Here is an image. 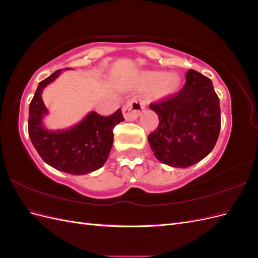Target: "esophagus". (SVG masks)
Instances as JSON below:
<instances>
[{
  "label": "esophagus",
  "instance_id": "obj_1",
  "mask_svg": "<svg viewBox=\"0 0 258 258\" xmlns=\"http://www.w3.org/2000/svg\"><path fill=\"white\" fill-rule=\"evenodd\" d=\"M144 107L145 103L143 101L137 98L130 99L122 106V114L127 120H135L137 117L141 114Z\"/></svg>",
  "mask_w": 258,
  "mask_h": 258
}]
</instances>
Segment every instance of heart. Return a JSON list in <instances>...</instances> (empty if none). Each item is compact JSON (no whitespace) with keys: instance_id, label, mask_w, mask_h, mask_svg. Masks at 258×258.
I'll use <instances>...</instances> for the list:
<instances>
[{"instance_id":"1","label":"heart","mask_w":258,"mask_h":258,"mask_svg":"<svg viewBox=\"0 0 258 258\" xmlns=\"http://www.w3.org/2000/svg\"><path fill=\"white\" fill-rule=\"evenodd\" d=\"M181 79L176 73H162L160 71L146 72L143 75V83L147 86H155L161 93L174 91L179 85Z\"/></svg>"}]
</instances>
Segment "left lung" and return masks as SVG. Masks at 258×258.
<instances>
[{"mask_svg":"<svg viewBox=\"0 0 258 258\" xmlns=\"http://www.w3.org/2000/svg\"><path fill=\"white\" fill-rule=\"evenodd\" d=\"M150 107L157 113L159 123L148 135V142L161 162L186 168L214 148L221 130V107L209 77L188 70L181 90Z\"/></svg>","mask_w":258,"mask_h":258,"instance_id":"obj_1","label":"left lung"}]
</instances>
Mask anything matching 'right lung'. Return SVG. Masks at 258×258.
I'll return each mask as SVG.
<instances>
[{
  "mask_svg": "<svg viewBox=\"0 0 258 258\" xmlns=\"http://www.w3.org/2000/svg\"><path fill=\"white\" fill-rule=\"evenodd\" d=\"M62 70H57L37 86L29 107V137L38 155L52 168L75 175L86 174L104 165L113 145V129L124 119L120 108L108 116L91 112L71 129L46 130L42 118L47 110L41 95L45 86L56 80Z\"/></svg>",
  "mask_w": 258,
  "mask_h": 258,
  "instance_id": "add662e5",
  "label": "right lung"
}]
</instances>
